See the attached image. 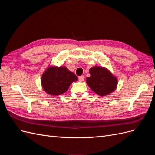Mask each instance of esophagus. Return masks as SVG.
<instances>
[{
	"instance_id": "1",
	"label": "esophagus",
	"mask_w": 155,
	"mask_h": 155,
	"mask_svg": "<svg viewBox=\"0 0 155 155\" xmlns=\"http://www.w3.org/2000/svg\"><path fill=\"white\" fill-rule=\"evenodd\" d=\"M84 79H85V77H84V76H81L79 77V81L82 82V81H84Z\"/></svg>"
}]
</instances>
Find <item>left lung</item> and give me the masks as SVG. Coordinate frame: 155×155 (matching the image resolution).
<instances>
[{
    "mask_svg": "<svg viewBox=\"0 0 155 155\" xmlns=\"http://www.w3.org/2000/svg\"><path fill=\"white\" fill-rule=\"evenodd\" d=\"M91 76L86 82L96 94L105 96L113 92L118 85V79L107 68L93 67L89 70Z\"/></svg>",
    "mask_w": 155,
    "mask_h": 155,
    "instance_id": "left-lung-1",
    "label": "left lung"
}]
</instances>
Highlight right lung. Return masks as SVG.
Masks as SVG:
<instances>
[{"instance_id": "obj_1", "label": "right lung", "mask_w": 155, "mask_h": 155, "mask_svg": "<svg viewBox=\"0 0 155 155\" xmlns=\"http://www.w3.org/2000/svg\"><path fill=\"white\" fill-rule=\"evenodd\" d=\"M78 77L66 67L49 66L41 77V85L43 90L50 95L59 96L67 92Z\"/></svg>"}]
</instances>
